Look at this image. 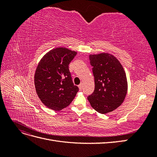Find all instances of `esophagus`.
<instances>
[{
	"instance_id": "34e87169",
	"label": "esophagus",
	"mask_w": 157,
	"mask_h": 157,
	"mask_svg": "<svg viewBox=\"0 0 157 157\" xmlns=\"http://www.w3.org/2000/svg\"><path fill=\"white\" fill-rule=\"evenodd\" d=\"M78 88H79V89L81 90L82 89V84H80L79 85H78Z\"/></svg>"
}]
</instances>
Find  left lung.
<instances>
[{
    "label": "left lung",
    "mask_w": 157,
    "mask_h": 157,
    "mask_svg": "<svg viewBox=\"0 0 157 157\" xmlns=\"http://www.w3.org/2000/svg\"><path fill=\"white\" fill-rule=\"evenodd\" d=\"M92 66L95 89L88 99L92 107L101 114L115 110L124 101L128 91L126 72L113 55L102 52L89 56Z\"/></svg>",
    "instance_id": "left-lung-1"
}]
</instances>
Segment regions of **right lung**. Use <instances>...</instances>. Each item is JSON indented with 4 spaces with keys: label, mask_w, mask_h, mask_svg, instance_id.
I'll return each instance as SVG.
<instances>
[{
    "label": "right lung",
    "mask_w": 157,
    "mask_h": 157,
    "mask_svg": "<svg viewBox=\"0 0 157 157\" xmlns=\"http://www.w3.org/2000/svg\"><path fill=\"white\" fill-rule=\"evenodd\" d=\"M77 54L58 47L47 52L37 65L34 77L36 92L42 103L52 110L67 107L78 91L69 70V64Z\"/></svg>",
    "instance_id": "obj_1"
}]
</instances>
